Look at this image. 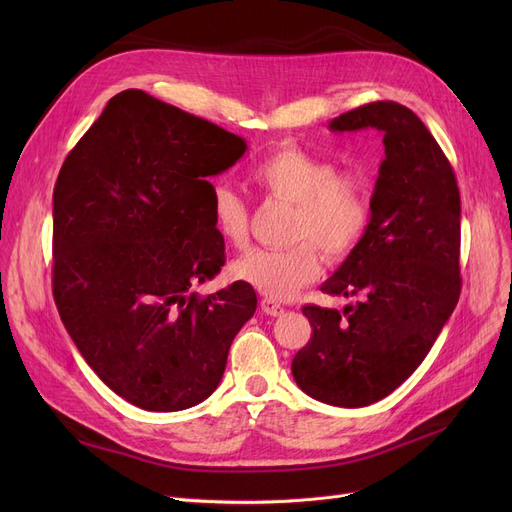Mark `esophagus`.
I'll use <instances>...</instances> for the list:
<instances>
[{"label": "esophagus", "instance_id": "1", "mask_svg": "<svg viewBox=\"0 0 512 512\" xmlns=\"http://www.w3.org/2000/svg\"><path fill=\"white\" fill-rule=\"evenodd\" d=\"M261 311H263L265 315L278 317V315H282V313H284V307H282L280 303H276L274 299H263V301H261Z\"/></svg>", "mask_w": 512, "mask_h": 512}]
</instances>
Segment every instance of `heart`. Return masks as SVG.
<instances>
[{
  "label": "heart",
  "mask_w": 512,
  "mask_h": 512,
  "mask_svg": "<svg viewBox=\"0 0 512 512\" xmlns=\"http://www.w3.org/2000/svg\"><path fill=\"white\" fill-rule=\"evenodd\" d=\"M259 191L294 205L288 249H255L234 263V276L272 299H290L321 272V255L336 263L351 255L369 226V191L359 172H338L330 159L299 145L267 153L251 172ZM215 232L232 249L251 238V209L232 186L211 191Z\"/></svg>",
  "instance_id": "b5f03b06"
}]
</instances>
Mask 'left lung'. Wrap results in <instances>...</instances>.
I'll return each instance as SVG.
<instances>
[{
    "instance_id": "8db88e82",
    "label": "left lung",
    "mask_w": 512,
    "mask_h": 512,
    "mask_svg": "<svg viewBox=\"0 0 512 512\" xmlns=\"http://www.w3.org/2000/svg\"><path fill=\"white\" fill-rule=\"evenodd\" d=\"M336 132L375 128L386 157L371 220L336 274L344 311L305 305L313 334L292 359L299 388L326 405L357 409L394 392L427 357L461 297V195L432 132L396 101H373L330 122Z\"/></svg>"
}]
</instances>
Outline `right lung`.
I'll list each match as a JSON object with an SVG mask.
<instances>
[{
  "label": "right lung",
  "instance_id": "right-lung-1",
  "mask_svg": "<svg viewBox=\"0 0 512 512\" xmlns=\"http://www.w3.org/2000/svg\"><path fill=\"white\" fill-rule=\"evenodd\" d=\"M247 143L128 89L64 159L53 188V299L80 355L130 405L182 411L218 388L251 284L199 297L226 261L209 176Z\"/></svg>",
  "mask_w": 512,
  "mask_h": 512
}]
</instances>
